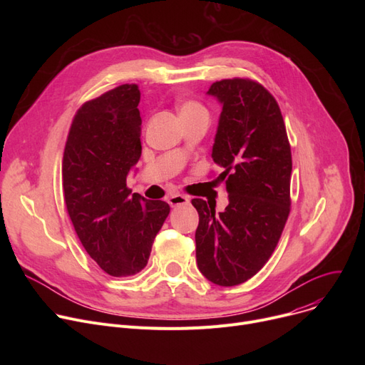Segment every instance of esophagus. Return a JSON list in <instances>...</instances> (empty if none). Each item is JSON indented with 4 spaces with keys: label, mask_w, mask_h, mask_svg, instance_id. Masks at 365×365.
I'll use <instances>...</instances> for the list:
<instances>
[{
    "label": "esophagus",
    "mask_w": 365,
    "mask_h": 365,
    "mask_svg": "<svg viewBox=\"0 0 365 365\" xmlns=\"http://www.w3.org/2000/svg\"><path fill=\"white\" fill-rule=\"evenodd\" d=\"M189 202V198L182 194H175L168 197V204L171 207H179V205H186Z\"/></svg>",
    "instance_id": "34e87169"
}]
</instances>
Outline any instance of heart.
Returning <instances> with one entry per match:
<instances>
[{
	"instance_id": "1",
	"label": "heart",
	"mask_w": 365,
	"mask_h": 365,
	"mask_svg": "<svg viewBox=\"0 0 365 365\" xmlns=\"http://www.w3.org/2000/svg\"><path fill=\"white\" fill-rule=\"evenodd\" d=\"M180 117H190V115H207V109L197 101H185L179 108Z\"/></svg>"
}]
</instances>
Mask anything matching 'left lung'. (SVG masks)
Instances as JSON below:
<instances>
[{"mask_svg":"<svg viewBox=\"0 0 365 365\" xmlns=\"http://www.w3.org/2000/svg\"><path fill=\"white\" fill-rule=\"evenodd\" d=\"M208 94L222 103L212 157L229 204L216 213V202L192 200L197 263L208 281L234 287L262 269L281 238L292 208V148L278 102L260 83L237 76Z\"/></svg>","mask_w":365,"mask_h":365,"instance_id":"8db88e82","label":"left lung"}]
</instances>
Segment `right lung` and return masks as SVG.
<instances>
[{"mask_svg": "<svg viewBox=\"0 0 365 365\" xmlns=\"http://www.w3.org/2000/svg\"><path fill=\"white\" fill-rule=\"evenodd\" d=\"M139 102V86L123 84L83 103L63 150L66 212L88 256L112 277L143 269L170 213L165 201L131 197L127 187L142 153Z\"/></svg>", "mask_w": 365, "mask_h": 365, "instance_id": "add662e5", "label": "right lung"}]
</instances>
